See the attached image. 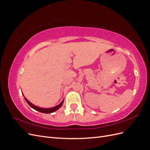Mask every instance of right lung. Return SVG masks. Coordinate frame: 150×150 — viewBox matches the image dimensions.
<instances>
[{
  "label": "right lung",
  "instance_id": "obj_1",
  "mask_svg": "<svg viewBox=\"0 0 150 150\" xmlns=\"http://www.w3.org/2000/svg\"><path fill=\"white\" fill-rule=\"evenodd\" d=\"M25 101H26L27 103H28L29 105L32 108H33L34 110L38 111H39L40 112H42V113H51V112H53L54 111H57V110H59V109L62 106L63 102H64V100H62V102L60 104H59L58 105L54 106L53 108H39L38 106H36L34 105L33 104H32L30 102H29L27 99H25Z\"/></svg>",
  "mask_w": 150,
  "mask_h": 150
}]
</instances>
